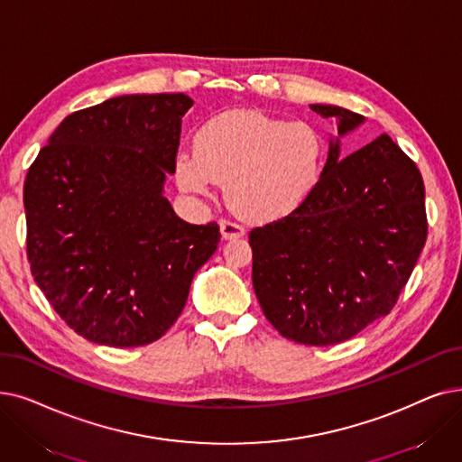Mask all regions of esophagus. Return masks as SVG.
<instances>
[{"mask_svg": "<svg viewBox=\"0 0 462 462\" xmlns=\"http://www.w3.org/2000/svg\"><path fill=\"white\" fill-rule=\"evenodd\" d=\"M218 226H220V234H223V239H237L245 236V228L232 223V220H220Z\"/></svg>", "mask_w": 462, "mask_h": 462, "instance_id": "34e87169", "label": "esophagus"}]
</instances>
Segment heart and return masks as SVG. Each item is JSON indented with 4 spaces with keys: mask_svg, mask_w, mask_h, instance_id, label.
<instances>
[{
    "mask_svg": "<svg viewBox=\"0 0 462 462\" xmlns=\"http://www.w3.org/2000/svg\"><path fill=\"white\" fill-rule=\"evenodd\" d=\"M327 168V142L308 123L254 109L220 113L194 134V152H177L179 189L213 196L226 183L230 208L253 223H272L302 208Z\"/></svg>",
    "mask_w": 462,
    "mask_h": 462,
    "instance_id": "obj_1",
    "label": "heart"
}]
</instances>
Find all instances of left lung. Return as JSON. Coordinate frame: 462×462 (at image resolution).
Segmentation results:
<instances>
[{
    "label": "left lung",
    "mask_w": 462,
    "mask_h": 462,
    "mask_svg": "<svg viewBox=\"0 0 462 462\" xmlns=\"http://www.w3.org/2000/svg\"><path fill=\"white\" fill-rule=\"evenodd\" d=\"M310 107L336 118L337 135L308 202L251 230L253 287L281 336L334 346L396 304L427 242L425 185L387 134L342 160V137L366 118L337 106Z\"/></svg>",
    "instance_id": "1"
}]
</instances>
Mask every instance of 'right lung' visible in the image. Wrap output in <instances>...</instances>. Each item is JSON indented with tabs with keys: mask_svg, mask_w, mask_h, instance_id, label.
Segmentation results:
<instances>
[{
	"mask_svg": "<svg viewBox=\"0 0 462 462\" xmlns=\"http://www.w3.org/2000/svg\"><path fill=\"white\" fill-rule=\"evenodd\" d=\"M185 94H126L66 116L24 183L28 260L54 311L88 342L137 347L181 315L220 242L164 196Z\"/></svg>",
	"mask_w": 462,
	"mask_h": 462,
	"instance_id": "1",
	"label": "right lung"
}]
</instances>
